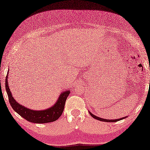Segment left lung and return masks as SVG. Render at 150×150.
<instances>
[{
	"mask_svg": "<svg viewBox=\"0 0 150 150\" xmlns=\"http://www.w3.org/2000/svg\"><path fill=\"white\" fill-rule=\"evenodd\" d=\"M90 115H91L92 117L94 118V119H97V120H100V121H103V122H117V121H119V120H122V119H125V118L126 117H125L121 118V119H115V120H108V119H101V118H100V117H96V116H95V115H94L92 114L91 112H90Z\"/></svg>",
	"mask_w": 150,
	"mask_h": 150,
	"instance_id": "1",
	"label": "left lung"
}]
</instances>
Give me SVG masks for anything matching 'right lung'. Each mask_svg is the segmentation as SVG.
Returning <instances> with one entry per match:
<instances>
[{
    "label": "right lung",
    "mask_w": 150,
    "mask_h": 150,
    "mask_svg": "<svg viewBox=\"0 0 150 150\" xmlns=\"http://www.w3.org/2000/svg\"><path fill=\"white\" fill-rule=\"evenodd\" d=\"M8 75L6 77V90L9 98V102L11 106L18 114L23 117L26 120L31 122L37 124H43L52 122L55 121L61 115L63 110L64 109L65 103L67 97L70 93V91H65L60 95L58 100L54 104V106L48 109L41 111H35L33 110L28 109V108L22 106L21 104L18 103L16 101L13 97L12 96L11 92L9 88L8 83Z\"/></svg>",
    "instance_id": "add662e5"
}]
</instances>
